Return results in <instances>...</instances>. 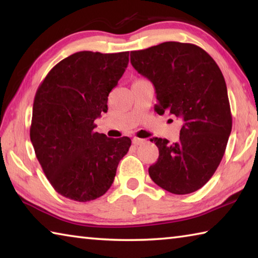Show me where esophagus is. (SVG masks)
<instances>
[{"instance_id": "esophagus-1", "label": "esophagus", "mask_w": 258, "mask_h": 258, "mask_svg": "<svg viewBox=\"0 0 258 258\" xmlns=\"http://www.w3.org/2000/svg\"><path fill=\"white\" fill-rule=\"evenodd\" d=\"M132 142H133V145H135V146H140V145H142L143 142H145V140L139 139V138H133Z\"/></svg>"}]
</instances>
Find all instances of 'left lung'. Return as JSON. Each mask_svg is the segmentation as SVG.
Segmentation results:
<instances>
[{
  "mask_svg": "<svg viewBox=\"0 0 258 258\" xmlns=\"http://www.w3.org/2000/svg\"><path fill=\"white\" fill-rule=\"evenodd\" d=\"M131 63L155 86V110L180 117V140L154 138L158 160L149 167L157 185L174 195L203 187L223 158L232 130L228 90L220 67L195 44L164 42L131 51Z\"/></svg>",
  "mask_w": 258,
  "mask_h": 258,
  "instance_id": "obj_1",
  "label": "left lung"
}]
</instances>
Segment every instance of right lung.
<instances>
[{"mask_svg": "<svg viewBox=\"0 0 258 258\" xmlns=\"http://www.w3.org/2000/svg\"><path fill=\"white\" fill-rule=\"evenodd\" d=\"M128 64V52H76L51 69L33 104L30 141L43 172L63 197L85 203L111 186L131 139L94 132L108 95Z\"/></svg>", "mask_w": 258, "mask_h": 258, "instance_id": "right-lung-1", "label": "right lung"}]
</instances>
